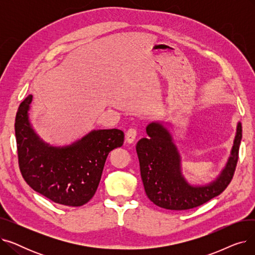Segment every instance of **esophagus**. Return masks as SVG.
<instances>
[{
	"mask_svg": "<svg viewBox=\"0 0 255 255\" xmlns=\"http://www.w3.org/2000/svg\"><path fill=\"white\" fill-rule=\"evenodd\" d=\"M136 135H137L136 130L134 128H130L126 133V141L128 143H133L136 138Z\"/></svg>",
	"mask_w": 255,
	"mask_h": 255,
	"instance_id": "esophagus-1",
	"label": "esophagus"
}]
</instances>
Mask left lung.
Returning <instances> with one entry per match:
<instances>
[{"instance_id":"left-lung-1","label":"left lung","mask_w":255,"mask_h":255,"mask_svg":"<svg viewBox=\"0 0 255 255\" xmlns=\"http://www.w3.org/2000/svg\"><path fill=\"white\" fill-rule=\"evenodd\" d=\"M145 131L148 137L138 140L136 152L145 194L156 206L175 211L193 209L222 193L231 183L242 139L240 122L225 167L215 180L200 186L189 184L183 177L180 152L163 123L152 122Z\"/></svg>"}]
</instances>
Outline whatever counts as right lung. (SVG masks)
<instances>
[{
    "instance_id": "right-lung-1",
    "label": "right lung",
    "mask_w": 255,
    "mask_h": 255,
    "mask_svg": "<svg viewBox=\"0 0 255 255\" xmlns=\"http://www.w3.org/2000/svg\"><path fill=\"white\" fill-rule=\"evenodd\" d=\"M32 99L29 95L20 103L15 118L22 178L33 190L53 203L83 206L95 194L110 152L123 145L124 132L93 130L69 145H50L36 134L29 121Z\"/></svg>"
}]
</instances>
